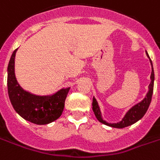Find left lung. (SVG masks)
Returning a JSON list of instances; mask_svg holds the SVG:
<instances>
[{
	"mask_svg": "<svg viewBox=\"0 0 160 160\" xmlns=\"http://www.w3.org/2000/svg\"><path fill=\"white\" fill-rule=\"evenodd\" d=\"M150 61H151V63H152V66L151 58H150ZM151 80H152V81H151V83L149 85V92L147 93L145 98L142 102L137 103L136 105H135L134 107L131 108L129 111L127 112V114L125 115L124 118H122V120L120 122H118V123L111 124V123H107L106 121L102 120V117H101V112H100V110H99V107H98L97 100L95 98H93L92 106H93V111H94V113H95V115H96L97 119L101 123H102V124L107 125V126L112 127V128H123L128 127L130 125L135 123L136 121H138L139 119H141V118L144 116V114H145L147 110H148V108L150 106V103L152 102V93H153V86H154V71H153V67H152Z\"/></svg>",
	"mask_w": 160,
	"mask_h": 160,
	"instance_id": "1",
	"label": "left lung"
}]
</instances>
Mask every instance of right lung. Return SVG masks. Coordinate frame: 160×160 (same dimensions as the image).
Instances as JSON below:
<instances>
[{
	"label": "right lung",
	"mask_w": 160,
	"mask_h": 160,
	"mask_svg": "<svg viewBox=\"0 0 160 160\" xmlns=\"http://www.w3.org/2000/svg\"><path fill=\"white\" fill-rule=\"evenodd\" d=\"M15 49L8 65V93L15 111L25 120L46 125L58 119L63 112L70 88H63L51 97H38L23 90L15 77Z\"/></svg>",
	"instance_id": "add662e5"
}]
</instances>
